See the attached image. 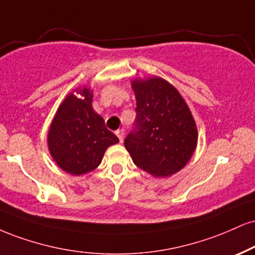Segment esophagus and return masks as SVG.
<instances>
[{
  "instance_id": "1",
  "label": "esophagus",
  "mask_w": 255,
  "mask_h": 255,
  "mask_svg": "<svg viewBox=\"0 0 255 255\" xmlns=\"http://www.w3.org/2000/svg\"><path fill=\"white\" fill-rule=\"evenodd\" d=\"M116 135H118V137H119V140L121 141H124V135H125V130L124 129H119V130H116Z\"/></svg>"
}]
</instances>
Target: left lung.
<instances>
[{
  "instance_id": "8db88e82",
  "label": "left lung",
  "mask_w": 255,
  "mask_h": 255,
  "mask_svg": "<svg viewBox=\"0 0 255 255\" xmlns=\"http://www.w3.org/2000/svg\"><path fill=\"white\" fill-rule=\"evenodd\" d=\"M136 118L125 146L134 164L154 177H168L186 165L197 145V128L177 89L154 77L134 81Z\"/></svg>"
}]
</instances>
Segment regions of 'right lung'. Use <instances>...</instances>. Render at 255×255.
<instances>
[{"label":"right lung","mask_w":255,"mask_h":255,"mask_svg":"<svg viewBox=\"0 0 255 255\" xmlns=\"http://www.w3.org/2000/svg\"><path fill=\"white\" fill-rule=\"evenodd\" d=\"M79 93L82 98L70 94L60 104L47 136L52 158L75 176L95 170L106 149L119 142L104 120L94 112L91 91L84 88Z\"/></svg>","instance_id":"obj_1"}]
</instances>
